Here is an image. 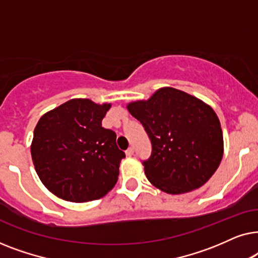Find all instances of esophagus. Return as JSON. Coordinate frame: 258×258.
<instances>
[{"mask_svg": "<svg viewBox=\"0 0 258 258\" xmlns=\"http://www.w3.org/2000/svg\"><path fill=\"white\" fill-rule=\"evenodd\" d=\"M125 154H126V156H133V155H134V148L129 147L128 149L125 150Z\"/></svg>", "mask_w": 258, "mask_h": 258, "instance_id": "1", "label": "esophagus"}]
</instances>
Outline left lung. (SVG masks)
I'll return each mask as SVG.
<instances>
[{
	"label": "left lung",
	"mask_w": 258,
	"mask_h": 258,
	"mask_svg": "<svg viewBox=\"0 0 258 258\" xmlns=\"http://www.w3.org/2000/svg\"><path fill=\"white\" fill-rule=\"evenodd\" d=\"M151 142L144 172L162 191L183 194L208 182L223 156V134L217 115L199 98L162 88L148 101L128 104Z\"/></svg>",
	"instance_id": "1"
}]
</instances>
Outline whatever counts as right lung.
Segmentation results:
<instances>
[{
    "label": "right lung",
    "mask_w": 258,
    "mask_h": 258,
    "mask_svg": "<svg viewBox=\"0 0 258 258\" xmlns=\"http://www.w3.org/2000/svg\"><path fill=\"white\" fill-rule=\"evenodd\" d=\"M110 104L75 98L47 112L34 130L31 158L48 190L69 202L100 200L118 179L125 154L102 126Z\"/></svg>",
    "instance_id": "right-lung-1"
}]
</instances>
